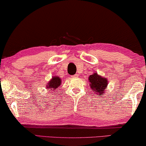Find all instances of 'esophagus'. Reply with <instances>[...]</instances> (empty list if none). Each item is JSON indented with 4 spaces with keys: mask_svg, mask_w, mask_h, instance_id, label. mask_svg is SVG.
<instances>
[{
    "mask_svg": "<svg viewBox=\"0 0 146 146\" xmlns=\"http://www.w3.org/2000/svg\"><path fill=\"white\" fill-rule=\"evenodd\" d=\"M71 77H72L73 78H78V77H79V76H78V75H77V74H76V75H72V76H71Z\"/></svg>",
    "mask_w": 146,
    "mask_h": 146,
    "instance_id": "obj_1",
    "label": "esophagus"
}]
</instances>
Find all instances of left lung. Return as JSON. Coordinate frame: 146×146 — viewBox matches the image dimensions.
Returning a JSON list of instances; mask_svg holds the SVG:
<instances>
[{
    "label": "left lung",
    "mask_w": 146,
    "mask_h": 146,
    "mask_svg": "<svg viewBox=\"0 0 146 146\" xmlns=\"http://www.w3.org/2000/svg\"><path fill=\"white\" fill-rule=\"evenodd\" d=\"M88 80L90 82V87L91 90L95 92L98 96H102L106 94V88L108 86V80L105 77L98 75L97 73L89 76Z\"/></svg>",
    "instance_id": "1"
}]
</instances>
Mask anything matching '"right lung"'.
<instances>
[{
  "mask_svg": "<svg viewBox=\"0 0 146 146\" xmlns=\"http://www.w3.org/2000/svg\"><path fill=\"white\" fill-rule=\"evenodd\" d=\"M62 84V80L58 76H54L52 78V79L48 82L46 85V88L50 89V91H54L57 90V88Z\"/></svg>",
  "mask_w": 146,
  "mask_h": 146,
  "instance_id": "obj_1",
  "label": "right lung"
}]
</instances>
